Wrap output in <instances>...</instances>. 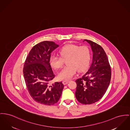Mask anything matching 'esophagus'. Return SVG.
<instances>
[{
	"mask_svg": "<svg viewBox=\"0 0 130 130\" xmlns=\"http://www.w3.org/2000/svg\"><path fill=\"white\" fill-rule=\"evenodd\" d=\"M69 82V81H65V80H64V81H62V83H63V84L64 85H67V84H68Z\"/></svg>",
	"mask_w": 130,
	"mask_h": 130,
	"instance_id": "esophagus-1",
	"label": "esophagus"
}]
</instances>
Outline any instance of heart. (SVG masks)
Wrapping results in <instances>:
<instances>
[{
  "mask_svg": "<svg viewBox=\"0 0 130 130\" xmlns=\"http://www.w3.org/2000/svg\"><path fill=\"white\" fill-rule=\"evenodd\" d=\"M59 53L61 57L52 55L49 62L52 68L60 69L64 61H67L68 65L60 71L58 77L60 80H68L72 78L76 73L85 71L88 68L91 60V51L87 46H80L75 44H68L61 48Z\"/></svg>",
  "mask_w": 130,
  "mask_h": 130,
  "instance_id": "heart-1",
  "label": "heart"
}]
</instances>
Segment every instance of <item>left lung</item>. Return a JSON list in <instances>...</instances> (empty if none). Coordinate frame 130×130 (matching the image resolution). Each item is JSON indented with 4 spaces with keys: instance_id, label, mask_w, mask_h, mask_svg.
<instances>
[{
    "instance_id": "8db88e82",
    "label": "left lung",
    "mask_w": 130,
    "mask_h": 130,
    "mask_svg": "<svg viewBox=\"0 0 130 130\" xmlns=\"http://www.w3.org/2000/svg\"><path fill=\"white\" fill-rule=\"evenodd\" d=\"M84 41L91 47L92 63L86 73L75 81V96L79 103L90 104L99 101L104 96L110 82L111 71L104 49L91 40Z\"/></svg>"
}]
</instances>
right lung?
Here are the masks:
<instances>
[{
  "label": "right lung",
  "instance_id": "right-lung-1",
  "mask_svg": "<svg viewBox=\"0 0 130 130\" xmlns=\"http://www.w3.org/2000/svg\"><path fill=\"white\" fill-rule=\"evenodd\" d=\"M59 46L53 41L41 42L32 47L24 63L23 74L28 91L35 101L44 105L56 104L64 87L61 82L51 83L55 75L49 59Z\"/></svg>",
  "mask_w": 130,
  "mask_h": 130
}]
</instances>
